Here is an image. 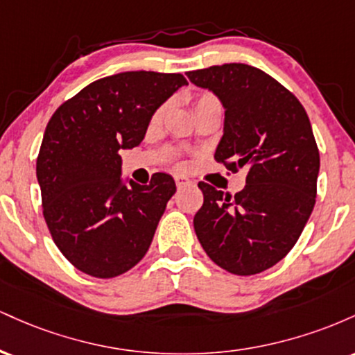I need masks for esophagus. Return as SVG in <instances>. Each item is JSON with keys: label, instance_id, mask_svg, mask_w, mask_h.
Instances as JSON below:
<instances>
[{"label": "esophagus", "instance_id": "esophagus-1", "mask_svg": "<svg viewBox=\"0 0 355 355\" xmlns=\"http://www.w3.org/2000/svg\"><path fill=\"white\" fill-rule=\"evenodd\" d=\"M175 183H177V187H178V189H182V187L189 185L190 180H189V178L182 177V175H177V177H175Z\"/></svg>", "mask_w": 355, "mask_h": 355}]
</instances>
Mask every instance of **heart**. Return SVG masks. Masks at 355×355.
<instances>
[{"label": "heart", "mask_w": 355, "mask_h": 355, "mask_svg": "<svg viewBox=\"0 0 355 355\" xmlns=\"http://www.w3.org/2000/svg\"><path fill=\"white\" fill-rule=\"evenodd\" d=\"M211 101H217L214 98V96H210V95H202L200 98H198L197 101H195V108H198V107H202V105H207V103H211ZM162 115H164V110H158L157 113H155V116H153V121L155 123H157V121H160V118H162Z\"/></svg>", "instance_id": "1"}]
</instances>
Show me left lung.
I'll list each match as a JSON object with an SVG mask.
<instances>
[{
    "mask_svg": "<svg viewBox=\"0 0 355 355\" xmlns=\"http://www.w3.org/2000/svg\"><path fill=\"white\" fill-rule=\"evenodd\" d=\"M220 100L225 118L215 160L247 170L242 191L198 183L193 229L207 255L235 275L274 267L295 245L317 195L320 157L300 101L266 71L227 63L187 73Z\"/></svg>",
    "mask_w": 355,
    "mask_h": 355,
    "instance_id": "1",
    "label": "left lung"
}]
</instances>
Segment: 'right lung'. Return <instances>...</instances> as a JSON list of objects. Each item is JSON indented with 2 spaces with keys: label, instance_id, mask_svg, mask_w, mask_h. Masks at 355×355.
I'll use <instances>...</instances> for the list:
<instances>
[{
  "label": "right lung",
  "instance_id": "right-lung-1",
  "mask_svg": "<svg viewBox=\"0 0 355 355\" xmlns=\"http://www.w3.org/2000/svg\"><path fill=\"white\" fill-rule=\"evenodd\" d=\"M185 85L178 73H118L89 83L48 121L36 160L43 215L61 254L85 274H125L148 250L177 185L168 173L150 185L123 178L118 152L140 145L155 112Z\"/></svg>",
  "mask_w": 355,
  "mask_h": 355
}]
</instances>
